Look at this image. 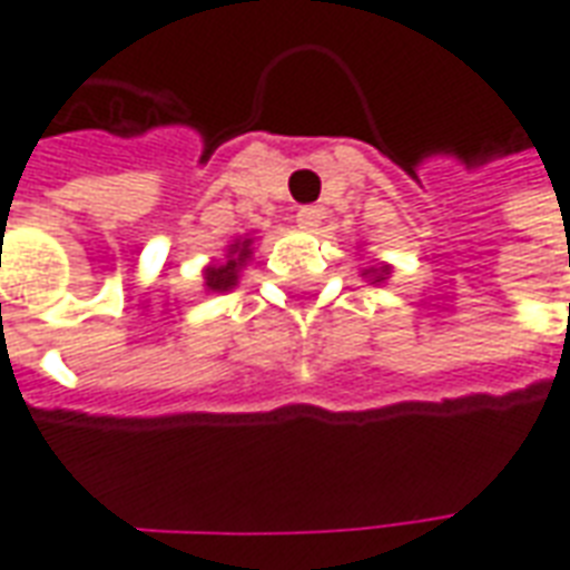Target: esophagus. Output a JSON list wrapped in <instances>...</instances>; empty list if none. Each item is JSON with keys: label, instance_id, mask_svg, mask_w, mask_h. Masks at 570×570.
I'll return each instance as SVG.
<instances>
[{"label": "esophagus", "instance_id": "esophagus-1", "mask_svg": "<svg viewBox=\"0 0 570 570\" xmlns=\"http://www.w3.org/2000/svg\"><path fill=\"white\" fill-rule=\"evenodd\" d=\"M321 219H323L321 207H302V210L296 213V223L302 225V228H317Z\"/></svg>", "mask_w": 570, "mask_h": 570}]
</instances>
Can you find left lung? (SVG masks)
Here are the masks:
<instances>
[{
  "mask_svg": "<svg viewBox=\"0 0 570 570\" xmlns=\"http://www.w3.org/2000/svg\"><path fill=\"white\" fill-rule=\"evenodd\" d=\"M382 274H387V268H384V272ZM379 281H384V277H379Z\"/></svg>",
  "mask_w": 570,
  "mask_h": 570,
  "instance_id": "left-lung-1",
  "label": "left lung"
}]
</instances>
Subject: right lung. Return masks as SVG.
<instances>
[{"label":"right lung","instance_id":"add662e5","mask_svg":"<svg viewBox=\"0 0 570 570\" xmlns=\"http://www.w3.org/2000/svg\"><path fill=\"white\" fill-rule=\"evenodd\" d=\"M249 256V240H237L232 244V253H228V259L223 265H210L207 274H204V281H207V289L213 293H225V289H232L237 284V272H240V265L247 262Z\"/></svg>","mask_w":570,"mask_h":570}]
</instances>
